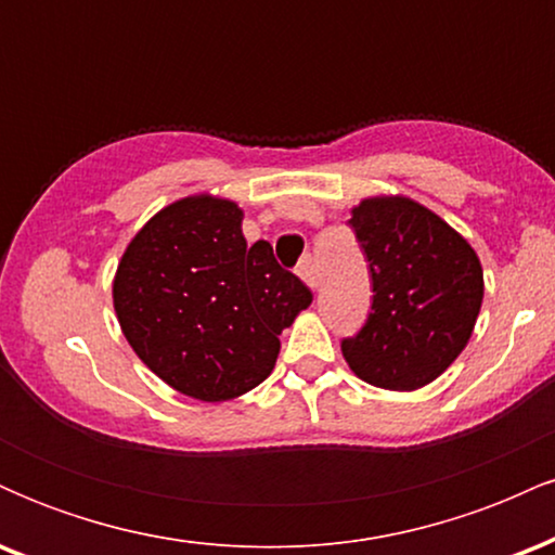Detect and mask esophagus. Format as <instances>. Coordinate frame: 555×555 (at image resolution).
Instances as JSON below:
<instances>
[{
	"label": "esophagus",
	"mask_w": 555,
	"mask_h": 555,
	"mask_svg": "<svg viewBox=\"0 0 555 555\" xmlns=\"http://www.w3.org/2000/svg\"><path fill=\"white\" fill-rule=\"evenodd\" d=\"M297 276L302 279L305 284L310 286V289L318 292V286H321V276H318V269H315V260L310 256H305L302 260H299L297 266Z\"/></svg>",
	"instance_id": "1"
}]
</instances>
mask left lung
Returning <instances> with one entry per match:
<instances>
[{
    "mask_svg": "<svg viewBox=\"0 0 555 555\" xmlns=\"http://www.w3.org/2000/svg\"><path fill=\"white\" fill-rule=\"evenodd\" d=\"M371 263L365 326L341 341L344 360L367 384L415 391L451 365L473 336L482 266L469 242L410 197H367L352 208Z\"/></svg>",
    "mask_w": 555,
    "mask_h": 555,
    "instance_id": "obj_1",
    "label": "left lung"
}]
</instances>
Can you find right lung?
<instances>
[{
  "mask_svg": "<svg viewBox=\"0 0 555 555\" xmlns=\"http://www.w3.org/2000/svg\"><path fill=\"white\" fill-rule=\"evenodd\" d=\"M313 295L266 240L247 247L237 203L193 195L162 208L114 276L125 339L164 384L227 401L269 378L279 334Z\"/></svg>",
  "mask_w": 555,
  "mask_h": 555,
  "instance_id": "right-lung-1",
  "label": "right lung"
}]
</instances>
